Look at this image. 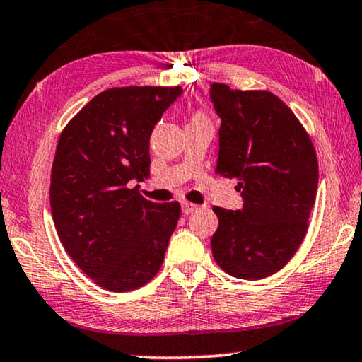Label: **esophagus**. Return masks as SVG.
<instances>
[{"label":"esophagus","instance_id":"obj_1","mask_svg":"<svg viewBox=\"0 0 362 362\" xmlns=\"http://www.w3.org/2000/svg\"><path fill=\"white\" fill-rule=\"evenodd\" d=\"M199 210V205L197 204H190V202H182V211H184L185 215H190L194 214V211Z\"/></svg>","mask_w":362,"mask_h":362}]
</instances>
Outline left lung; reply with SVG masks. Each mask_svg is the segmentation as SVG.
I'll list each match as a JSON object with an SVG mask.
<instances>
[{"label":"left lung","mask_w":362,"mask_h":362,"mask_svg":"<svg viewBox=\"0 0 362 362\" xmlns=\"http://www.w3.org/2000/svg\"><path fill=\"white\" fill-rule=\"evenodd\" d=\"M210 100L221 120L216 173L237 178L243 206H214L218 228L211 253L225 273L262 279L293 258L316 200L317 158L291 109L268 90L214 83Z\"/></svg>","instance_id":"8db88e82"}]
</instances>
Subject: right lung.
<instances>
[{
  "mask_svg": "<svg viewBox=\"0 0 362 362\" xmlns=\"http://www.w3.org/2000/svg\"><path fill=\"white\" fill-rule=\"evenodd\" d=\"M180 94L182 88L152 86L107 89L57 142L49 189L57 237L105 290H136L162 267L180 205L153 204L132 185L151 173V134Z\"/></svg>",
  "mask_w": 362,
  "mask_h": 362,
  "instance_id": "obj_1",
  "label": "right lung"
}]
</instances>
